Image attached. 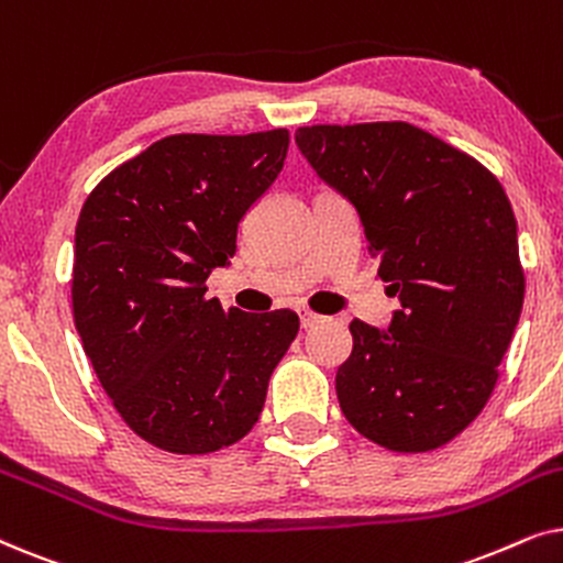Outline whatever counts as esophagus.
Here are the masks:
<instances>
[{
  "mask_svg": "<svg viewBox=\"0 0 563 563\" xmlns=\"http://www.w3.org/2000/svg\"><path fill=\"white\" fill-rule=\"evenodd\" d=\"M299 322H302V328L307 330V328L320 325V322H325V318H322V314H318V312H312V310H299Z\"/></svg>",
  "mask_w": 563,
  "mask_h": 563,
  "instance_id": "1",
  "label": "esophagus"
}]
</instances>
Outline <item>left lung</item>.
<instances>
[{
	"label": "left lung",
	"mask_w": 563,
	"mask_h": 563,
	"mask_svg": "<svg viewBox=\"0 0 563 563\" xmlns=\"http://www.w3.org/2000/svg\"><path fill=\"white\" fill-rule=\"evenodd\" d=\"M314 172L364 222L379 279L399 297L389 330L351 320L338 366L345 420L397 453L453 441L489 402L518 325L526 272L497 176L410 122L297 130Z\"/></svg>",
	"instance_id": "8db88e82"
}]
</instances>
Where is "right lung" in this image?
I'll list each match as a JSON object with an SVG mask.
<instances>
[{"instance_id":"obj_1","label":"right lung","mask_w":563,"mask_h":563,"mask_svg":"<svg viewBox=\"0 0 563 563\" xmlns=\"http://www.w3.org/2000/svg\"><path fill=\"white\" fill-rule=\"evenodd\" d=\"M287 148V128L168 135L112 168L81 207L76 330L122 422L161 451L202 456L249 435L297 338V312L207 297Z\"/></svg>"}]
</instances>
